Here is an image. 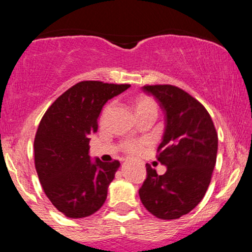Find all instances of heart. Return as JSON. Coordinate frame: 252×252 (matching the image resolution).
Wrapping results in <instances>:
<instances>
[{"mask_svg":"<svg viewBox=\"0 0 252 252\" xmlns=\"http://www.w3.org/2000/svg\"><path fill=\"white\" fill-rule=\"evenodd\" d=\"M112 105L114 103L110 102L109 104H106L105 108L103 109L102 115H100V120H104L108 114L110 112V110L112 109ZM134 108L136 114H137L138 118L144 116V115H158V102L149 94H140L134 99ZM148 144V141L147 140H128L124 141V142L121 144V148L124 153L129 155H136L142 150L144 147Z\"/></svg>","mask_w":252,"mask_h":252,"instance_id":"b5f03b06","label":"heart"}]
</instances>
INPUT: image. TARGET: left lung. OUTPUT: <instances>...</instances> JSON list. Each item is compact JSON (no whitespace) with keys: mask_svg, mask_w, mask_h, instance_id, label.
Wrapping results in <instances>:
<instances>
[{"mask_svg":"<svg viewBox=\"0 0 252 252\" xmlns=\"http://www.w3.org/2000/svg\"><path fill=\"white\" fill-rule=\"evenodd\" d=\"M166 114V130L156 158L166 164L163 175L147 163L138 189L141 201L156 218L178 219L204 198L217 161L218 134L205 106L178 86L146 85Z\"/></svg>","mask_w":252,"mask_h":252,"instance_id":"left-lung-1","label":"left lung"}]
</instances>
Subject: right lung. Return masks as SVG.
<instances>
[{"mask_svg":"<svg viewBox=\"0 0 252 252\" xmlns=\"http://www.w3.org/2000/svg\"><path fill=\"white\" fill-rule=\"evenodd\" d=\"M129 84L98 80L77 83L52 103L34 138V162L43 192L68 218L97 212L106 200L120 161L103 162L89 156L90 135L97 132L98 116L112 97Z\"/></svg>","mask_w":252,"mask_h":252,"instance_id":"1","label":"right lung"}]
</instances>
